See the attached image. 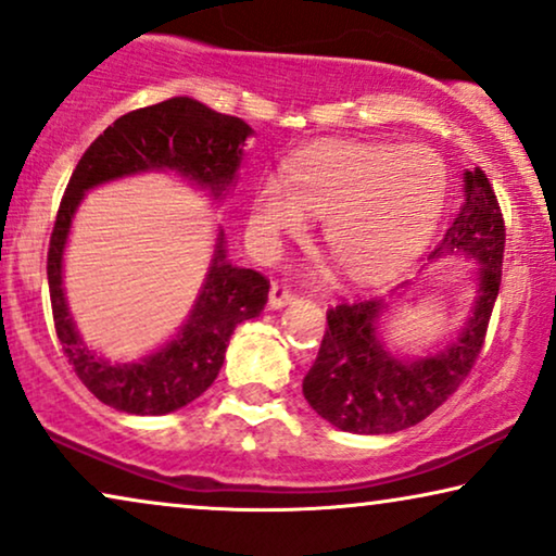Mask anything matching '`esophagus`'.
<instances>
[{
	"label": "esophagus",
	"instance_id": "34e87169",
	"mask_svg": "<svg viewBox=\"0 0 556 556\" xmlns=\"http://www.w3.org/2000/svg\"><path fill=\"white\" fill-rule=\"evenodd\" d=\"M298 300V294H294L290 287H285V285H271V290H269V307L271 309H279V307H285V305H292V302Z\"/></svg>",
	"mask_w": 556,
	"mask_h": 556
}]
</instances>
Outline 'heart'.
<instances>
[{
    "instance_id": "b5f03b06",
    "label": "heart",
    "mask_w": 556,
    "mask_h": 556,
    "mask_svg": "<svg viewBox=\"0 0 556 556\" xmlns=\"http://www.w3.org/2000/svg\"><path fill=\"white\" fill-rule=\"evenodd\" d=\"M287 175H266L249 228L264 249L307 231L323 216V239L355 282H381L425 249L447 195L445 162L425 144L320 142Z\"/></svg>"
}]
</instances>
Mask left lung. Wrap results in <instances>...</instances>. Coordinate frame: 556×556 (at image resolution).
<instances>
[{"label":"left lung","instance_id":"obj_1","mask_svg":"<svg viewBox=\"0 0 556 556\" xmlns=\"http://www.w3.org/2000/svg\"><path fill=\"white\" fill-rule=\"evenodd\" d=\"M506 226L488 175L465 173V203L429 258L463 251L480 262L478 298L455 343L425 358H396L379 338L387 300L340 302L328 309L320 351L302 391L309 406L343 432L391 434L419 425L468 379L483 351L501 290Z\"/></svg>","mask_w":556,"mask_h":556}]
</instances>
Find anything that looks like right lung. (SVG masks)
<instances>
[{
	"mask_svg": "<svg viewBox=\"0 0 556 556\" xmlns=\"http://www.w3.org/2000/svg\"><path fill=\"white\" fill-rule=\"evenodd\" d=\"M251 127L239 116L175 96L118 116L78 160L58 208L48 249V287L58 340L84 387L106 406L127 414H167L198 399L216 381L236 325L262 313L269 279L226 258L218 233L205 285L180 332L135 364H111L80 340L63 294V249L84 192L118 177L173 169L220 198L236 180Z\"/></svg>",
	"mask_w": 556,
	"mask_h": 556,
	"instance_id": "obj_1",
	"label": "right lung"
}]
</instances>
